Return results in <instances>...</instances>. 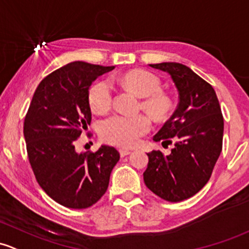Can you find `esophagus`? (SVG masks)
Wrapping results in <instances>:
<instances>
[{
    "label": "esophagus",
    "instance_id": "esophagus-1",
    "mask_svg": "<svg viewBox=\"0 0 249 249\" xmlns=\"http://www.w3.org/2000/svg\"><path fill=\"white\" fill-rule=\"evenodd\" d=\"M119 154H120V156H123V158H124V156L131 154V150H130V149H126V148H120L119 149Z\"/></svg>",
    "mask_w": 249,
    "mask_h": 249
}]
</instances>
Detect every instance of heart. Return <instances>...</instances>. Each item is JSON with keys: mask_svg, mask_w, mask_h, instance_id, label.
<instances>
[{"mask_svg": "<svg viewBox=\"0 0 249 249\" xmlns=\"http://www.w3.org/2000/svg\"><path fill=\"white\" fill-rule=\"evenodd\" d=\"M118 82L143 98L141 107L155 120L164 119L172 109V100L161 91L159 77L145 70L135 69L118 77ZM89 107L94 113H105L112 104V87L106 80L98 81L89 89ZM150 130V122L143 114L122 116L116 114L107 118L100 125V136L107 143L120 146H131L140 137Z\"/></svg>", "mask_w": 249, "mask_h": 249, "instance_id": "1", "label": "heart"}]
</instances>
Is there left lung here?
Instances as JSON below:
<instances>
[{
  "instance_id": "obj_1",
  "label": "left lung",
  "mask_w": 249,
  "mask_h": 249,
  "mask_svg": "<svg viewBox=\"0 0 249 249\" xmlns=\"http://www.w3.org/2000/svg\"><path fill=\"white\" fill-rule=\"evenodd\" d=\"M172 78L179 104L173 116L154 136L155 142L174 143L169 155L148 153L143 173L146 187L164 200L178 203L191 198L206 185L222 151L223 116L211 85L184 64H149Z\"/></svg>"
}]
</instances>
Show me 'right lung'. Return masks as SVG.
Masks as SVG:
<instances>
[{
	"label": "right lung",
	"instance_id": "obj_1",
	"mask_svg": "<svg viewBox=\"0 0 249 249\" xmlns=\"http://www.w3.org/2000/svg\"><path fill=\"white\" fill-rule=\"evenodd\" d=\"M114 67L72 62L39 83L23 123L28 160L40 187L65 208L86 209L107 191L119 161L116 148L77 153L75 142L90 125L89 87Z\"/></svg>",
	"mask_w": 249,
	"mask_h": 249
}]
</instances>
